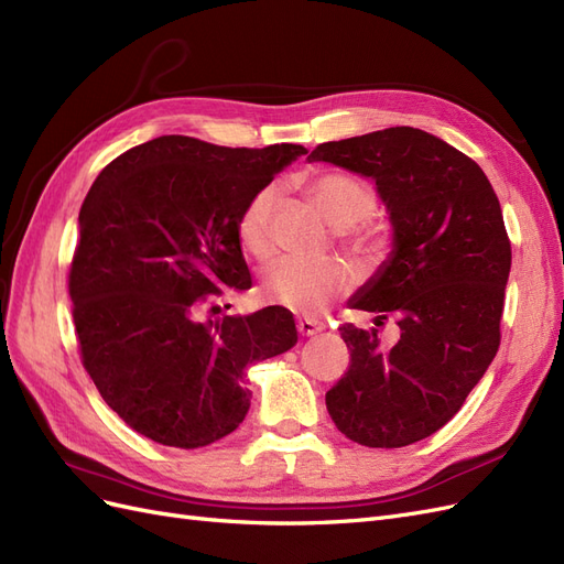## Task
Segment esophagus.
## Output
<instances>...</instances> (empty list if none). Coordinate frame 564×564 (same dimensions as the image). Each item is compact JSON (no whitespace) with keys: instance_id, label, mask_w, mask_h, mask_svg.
<instances>
[{"instance_id":"34e87169","label":"esophagus","mask_w":564,"mask_h":564,"mask_svg":"<svg viewBox=\"0 0 564 564\" xmlns=\"http://www.w3.org/2000/svg\"><path fill=\"white\" fill-rule=\"evenodd\" d=\"M296 329H299L301 336H315V334H319L324 327H322V322H317V319L301 317V319L296 322Z\"/></svg>"}]
</instances>
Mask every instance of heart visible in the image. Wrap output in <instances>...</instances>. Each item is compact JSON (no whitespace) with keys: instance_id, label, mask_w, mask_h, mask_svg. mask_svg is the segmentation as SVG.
<instances>
[{"instance_id":"1","label":"heart","mask_w":564,"mask_h":564,"mask_svg":"<svg viewBox=\"0 0 564 564\" xmlns=\"http://www.w3.org/2000/svg\"><path fill=\"white\" fill-rule=\"evenodd\" d=\"M305 191H308L322 218L338 230L340 240L350 249H355L357 253H369L383 247V240L377 232L355 228L377 207V193H373L369 183L350 174L327 172L313 176ZM275 187L265 185L259 193H253V197L245 204L240 218H237V240L256 259H265L272 249L270 220L272 209H275ZM350 284V268L336 259H280L265 270L263 278L268 299L296 315L322 313Z\"/></svg>"}]
</instances>
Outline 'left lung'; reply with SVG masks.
I'll use <instances>...</instances> for the list:
<instances>
[{"instance_id":"obj_1","label":"left lung","mask_w":564,"mask_h":564,"mask_svg":"<svg viewBox=\"0 0 564 564\" xmlns=\"http://www.w3.org/2000/svg\"><path fill=\"white\" fill-rule=\"evenodd\" d=\"M329 162L377 183L392 226L388 259L348 301L392 315L400 338L338 327L350 367L329 392L336 429L357 445L395 449L440 431L482 379L501 340L510 242L497 193L468 155L414 127L317 145Z\"/></svg>"}]
</instances>
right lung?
Segmentation results:
<instances>
[{
  "label": "right lung",
  "mask_w": 564,
  "mask_h": 564,
  "mask_svg": "<svg viewBox=\"0 0 564 564\" xmlns=\"http://www.w3.org/2000/svg\"><path fill=\"white\" fill-rule=\"evenodd\" d=\"M305 152L160 135L94 181L67 289L84 369L135 433L181 449L230 435L249 412L247 367L296 346L282 305L216 315L212 303L251 286L237 218Z\"/></svg>",
  "instance_id": "right-lung-1"
}]
</instances>
